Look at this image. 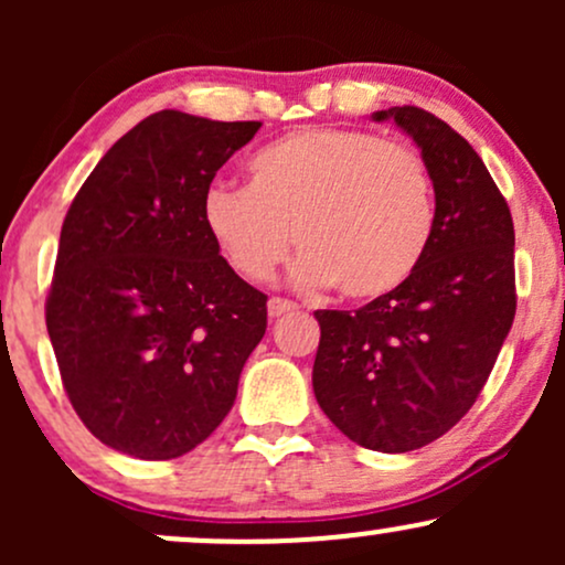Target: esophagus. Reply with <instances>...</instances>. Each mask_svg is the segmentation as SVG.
I'll return each mask as SVG.
<instances>
[{
	"mask_svg": "<svg viewBox=\"0 0 565 565\" xmlns=\"http://www.w3.org/2000/svg\"><path fill=\"white\" fill-rule=\"evenodd\" d=\"M291 310H297L295 302L284 300V297H270V302H268V316H270V319H281V316L291 313Z\"/></svg>",
	"mask_w": 565,
	"mask_h": 565,
	"instance_id": "obj_1",
	"label": "esophagus"
}]
</instances>
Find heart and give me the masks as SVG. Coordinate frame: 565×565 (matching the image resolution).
Segmentation results:
<instances>
[{
  "instance_id": "b5f03b06",
  "label": "heart",
  "mask_w": 565,
  "mask_h": 565,
  "mask_svg": "<svg viewBox=\"0 0 565 565\" xmlns=\"http://www.w3.org/2000/svg\"><path fill=\"white\" fill-rule=\"evenodd\" d=\"M201 220L246 281L276 274L295 244V281L337 284L366 302L401 289L436 231V193L414 148L345 127H300L246 161V188L212 185Z\"/></svg>"
}]
</instances>
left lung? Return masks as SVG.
I'll use <instances>...</instances> for the list:
<instances>
[{
	"label": "left lung",
	"mask_w": 565,
	"mask_h": 565,
	"mask_svg": "<svg viewBox=\"0 0 565 565\" xmlns=\"http://www.w3.org/2000/svg\"><path fill=\"white\" fill-rule=\"evenodd\" d=\"M417 142L436 231L401 289L359 310H316L313 393L337 430L372 451L423 449L483 391L515 319L510 206L459 132L417 106L374 114Z\"/></svg>",
	"instance_id": "obj_1"
}]
</instances>
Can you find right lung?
<instances>
[{"label": "right lung", "mask_w": 565, "mask_h": 565, "mask_svg": "<svg viewBox=\"0 0 565 565\" xmlns=\"http://www.w3.org/2000/svg\"><path fill=\"white\" fill-rule=\"evenodd\" d=\"M260 127L151 114L71 201L44 316L71 406L116 451L183 457L236 401L268 297L220 255L201 201Z\"/></svg>", "instance_id": "1"}]
</instances>
